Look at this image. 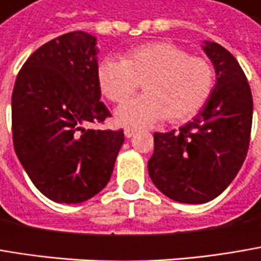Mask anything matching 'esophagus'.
Returning <instances> with one entry per match:
<instances>
[{
    "label": "esophagus",
    "mask_w": 261,
    "mask_h": 261,
    "mask_svg": "<svg viewBox=\"0 0 261 261\" xmlns=\"http://www.w3.org/2000/svg\"><path fill=\"white\" fill-rule=\"evenodd\" d=\"M134 135H135V130H134V129H129V127L124 129V137H126V138H132Z\"/></svg>",
    "instance_id": "34e87169"
}]
</instances>
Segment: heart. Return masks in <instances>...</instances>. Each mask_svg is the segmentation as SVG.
<instances>
[{
    "instance_id": "heart-1",
    "label": "heart",
    "mask_w": 261,
    "mask_h": 261,
    "mask_svg": "<svg viewBox=\"0 0 261 261\" xmlns=\"http://www.w3.org/2000/svg\"><path fill=\"white\" fill-rule=\"evenodd\" d=\"M138 83L144 96L116 110L121 126L144 129L166 117L171 123L193 119L210 99L215 83L214 68L205 58L190 56L172 43L135 47L120 58H105L98 65V84L107 99L124 102Z\"/></svg>"
}]
</instances>
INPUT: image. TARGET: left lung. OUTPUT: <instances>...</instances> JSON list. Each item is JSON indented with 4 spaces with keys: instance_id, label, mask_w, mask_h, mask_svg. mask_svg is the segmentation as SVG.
I'll return each mask as SVG.
<instances>
[{
    "instance_id": "left-lung-1",
    "label": "left lung",
    "mask_w": 261,
    "mask_h": 261,
    "mask_svg": "<svg viewBox=\"0 0 261 261\" xmlns=\"http://www.w3.org/2000/svg\"><path fill=\"white\" fill-rule=\"evenodd\" d=\"M202 48L215 69L203 108L179 130L154 134L148 175L165 196L181 203H206L238 175L250 145L252 96L230 51L214 41Z\"/></svg>"
}]
</instances>
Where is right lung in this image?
Masks as SVG:
<instances>
[{
	"mask_svg": "<svg viewBox=\"0 0 261 261\" xmlns=\"http://www.w3.org/2000/svg\"><path fill=\"white\" fill-rule=\"evenodd\" d=\"M96 37L64 34L37 48L17 74L11 95L13 144L34 186L53 202L82 203L108 184L124 142L102 123Z\"/></svg>",
	"mask_w": 261,
	"mask_h": 261,
	"instance_id": "add662e5",
	"label": "right lung"
}]
</instances>
